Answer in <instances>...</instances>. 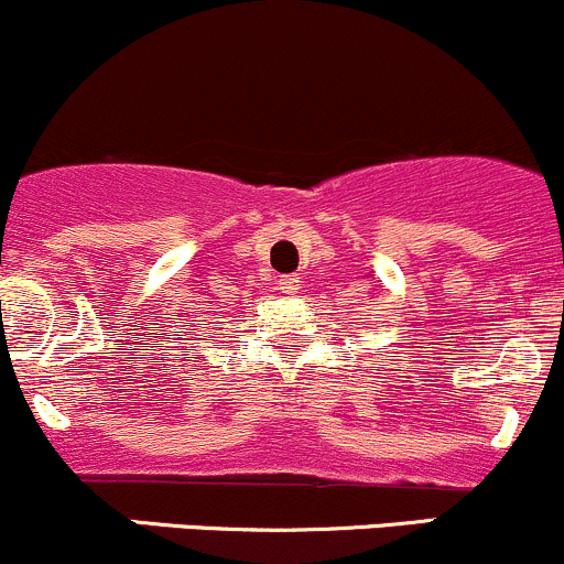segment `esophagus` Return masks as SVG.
<instances>
[{"mask_svg": "<svg viewBox=\"0 0 564 564\" xmlns=\"http://www.w3.org/2000/svg\"><path fill=\"white\" fill-rule=\"evenodd\" d=\"M278 286H281L283 294L294 297V294H300V289H302V278L300 275H283L281 281H278Z\"/></svg>", "mask_w": 564, "mask_h": 564, "instance_id": "obj_1", "label": "esophagus"}]
</instances>
